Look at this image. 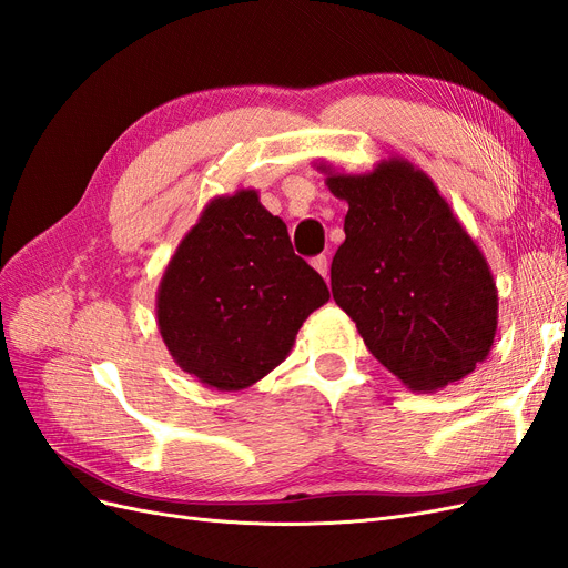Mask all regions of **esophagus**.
Here are the masks:
<instances>
[{
    "instance_id": "obj_1",
    "label": "esophagus",
    "mask_w": 568,
    "mask_h": 568,
    "mask_svg": "<svg viewBox=\"0 0 568 568\" xmlns=\"http://www.w3.org/2000/svg\"><path fill=\"white\" fill-rule=\"evenodd\" d=\"M313 267L322 274L324 280H329V257H326V255H317V257H313Z\"/></svg>"
}]
</instances>
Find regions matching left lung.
Listing matches in <instances>:
<instances>
[{"mask_svg": "<svg viewBox=\"0 0 568 568\" xmlns=\"http://www.w3.org/2000/svg\"><path fill=\"white\" fill-rule=\"evenodd\" d=\"M317 170L348 203L332 294L369 353L419 393L471 374L493 348L497 288L434 180L405 159L363 175Z\"/></svg>", "mask_w": 568, "mask_h": 568, "instance_id": "obj_1", "label": "left lung"}]
</instances>
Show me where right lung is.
I'll list each match as a JSON object with an SVG mask.
<instances>
[{"label":"right lung","mask_w":568,"mask_h":568,"mask_svg":"<svg viewBox=\"0 0 568 568\" xmlns=\"http://www.w3.org/2000/svg\"><path fill=\"white\" fill-rule=\"evenodd\" d=\"M329 301L255 189L215 196L163 272L156 322L175 363L217 390H242L282 365Z\"/></svg>","instance_id":"obj_1"}]
</instances>
